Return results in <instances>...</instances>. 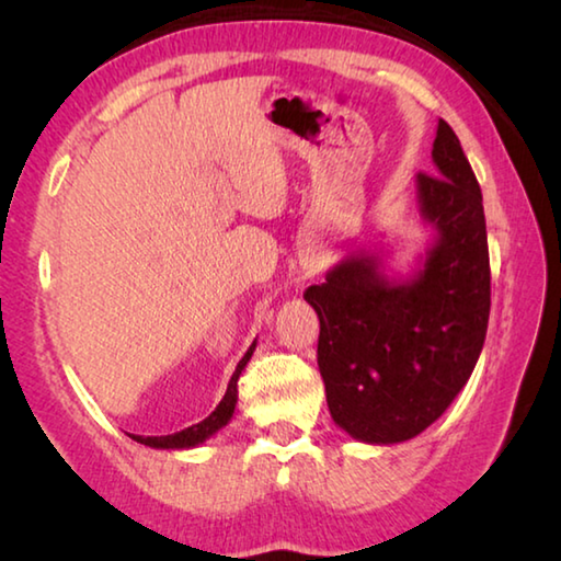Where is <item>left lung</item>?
Masks as SVG:
<instances>
[{"label":"left lung","mask_w":561,"mask_h":561,"mask_svg":"<svg viewBox=\"0 0 561 561\" xmlns=\"http://www.w3.org/2000/svg\"><path fill=\"white\" fill-rule=\"evenodd\" d=\"M435 175L417 201L438 242L408 284L351 257L309 287L319 314L317 360L334 423L364 443L415 438L445 413L478 364L490 319V252L482 193L455 130L438 123Z\"/></svg>","instance_id":"obj_1"}]
</instances>
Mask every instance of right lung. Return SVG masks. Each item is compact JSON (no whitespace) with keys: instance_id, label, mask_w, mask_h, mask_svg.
<instances>
[{"instance_id":"right-lung-1","label":"right lung","mask_w":561,"mask_h":561,"mask_svg":"<svg viewBox=\"0 0 561 561\" xmlns=\"http://www.w3.org/2000/svg\"><path fill=\"white\" fill-rule=\"evenodd\" d=\"M252 351H254V344L250 346V351L242 356L240 364H237L234 374L230 378V386H227V393L220 401V405L215 408V411L205 417V421L190 425V428L180 431V433H173V435H160V438H156V435H150V438H144V435H133V440L144 443V445H150V448H165V450H175V448H193V445L203 443L205 438H210L213 433H217L222 428V425H227V421H230L232 413H234V403H237V378H240L242 368L247 366V360L252 358Z\"/></svg>"}]
</instances>
